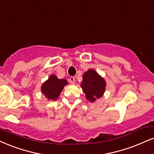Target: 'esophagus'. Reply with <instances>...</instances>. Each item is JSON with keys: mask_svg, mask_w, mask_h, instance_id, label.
Masks as SVG:
<instances>
[{"mask_svg": "<svg viewBox=\"0 0 154 154\" xmlns=\"http://www.w3.org/2000/svg\"><path fill=\"white\" fill-rule=\"evenodd\" d=\"M69 81H70V83H71V84H74V83H75V78L71 76L69 79Z\"/></svg>", "mask_w": 154, "mask_h": 154, "instance_id": "1", "label": "esophagus"}]
</instances>
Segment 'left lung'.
<instances>
[{
	"label": "left lung",
	"instance_id": "left-lung-1",
	"mask_svg": "<svg viewBox=\"0 0 154 154\" xmlns=\"http://www.w3.org/2000/svg\"><path fill=\"white\" fill-rule=\"evenodd\" d=\"M82 78L81 87L87 100L93 103L103 96L106 87V81L95 70H88L83 73Z\"/></svg>",
	"mask_w": 154,
	"mask_h": 154
}]
</instances>
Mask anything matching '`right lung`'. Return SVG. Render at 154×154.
Listing matches in <instances>:
<instances>
[{
  "mask_svg": "<svg viewBox=\"0 0 154 154\" xmlns=\"http://www.w3.org/2000/svg\"><path fill=\"white\" fill-rule=\"evenodd\" d=\"M66 85H68V82L66 79H59L56 75L52 74L48 77V80L43 83L41 90L48 100H56Z\"/></svg>",
  "mask_w": 154,
  "mask_h": 154,
  "instance_id": "obj_1",
  "label": "right lung"
}]
</instances>
